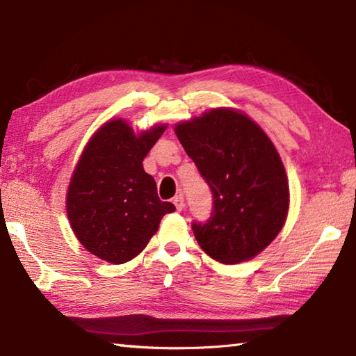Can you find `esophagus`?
<instances>
[{"mask_svg": "<svg viewBox=\"0 0 356 356\" xmlns=\"http://www.w3.org/2000/svg\"><path fill=\"white\" fill-rule=\"evenodd\" d=\"M172 202H174V206H176V209L180 212V210L185 207V197H184V195H177L172 200Z\"/></svg>", "mask_w": 356, "mask_h": 356, "instance_id": "34e87169", "label": "esophagus"}]
</instances>
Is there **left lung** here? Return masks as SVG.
Listing matches in <instances>:
<instances>
[{
	"mask_svg": "<svg viewBox=\"0 0 356 356\" xmlns=\"http://www.w3.org/2000/svg\"><path fill=\"white\" fill-rule=\"evenodd\" d=\"M174 131L213 195L206 222L193 221L201 248L221 264L257 256L284 226L289 182L270 138L246 114L215 108Z\"/></svg>",
	"mask_w": 356,
	"mask_h": 356,
	"instance_id": "8db88e82",
	"label": "left lung"
}]
</instances>
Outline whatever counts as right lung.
I'll return each mask as SVG.
<instances>
[{
  "label": "right lung",
  "mask_w": 356,
  "mask_h": 356,
  "mask_svg": "<svg viewBox=\"0 0 356 356\" xmlns=\"http://www.w3.org/2000/svg\"><path fill=\"white\" fill-rule=\"evenodd\" d=\"M166 125L135 135L122 119L95 131L70 179L67 216L80 243L111 264L129 262L146 248L161 218L176 210L160 201L143 160Z\"/></svg>",
  "instance_id": "obj_1"
}]
</instances>
